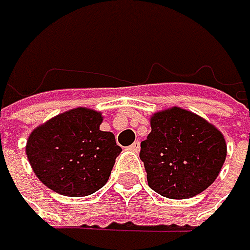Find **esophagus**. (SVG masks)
Wrapping results in <instances>:
<instances>
[{
    "label": "esophagus",
    "mask_w": 250,
    "mask_h": 250,
    "mask_svg": "<svg viewBox=\"0 0 250 250\" xmlns=\"http://www.w3.org/2000/svg\"><path fill=\"white\" fill-rule=\"evenodd\" d=\"M129 150L134 151V153H138V151H140V143L135 141L134 144H131V146H129Z\"/></svg>",
    "instance_id": "1"
}]
</instances>
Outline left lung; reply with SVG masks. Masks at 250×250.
I'll list each match as a JSON object with an SVG mask.
<instances>
[{
  "label": "left lung",
  "mask_w": 250,
  "mask_h": 250,
  "mask_svg": "<svg viewBox=\"0 0 250 250\" xmlns=\"http://www.w3.org/2000/svg\"><path fill=\"white\" fill-rule=\"evenodd\" d=\"M150 126L151 132L141 141L140 159L156 193L168 199H188L220 175L227 144L215 125L174 106L153 113Z\"/></svg>",
  "instance_id": "8db88e82"
}]
</instances>
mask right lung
Here are the masks:
<instances>
[{
  "label": "right lung",
  "mask_w": 250,
  "mask_h": 250,
  "mask_svg": "<svg viewBox=\"0 0 250 250\" xmlns=\"http://www.w3.org/2000/svg\"><path fill=\"white\" fill-rule=\"evenodd\" d=\"M102 122V112L75 107L38 125L26 141L27 161L38 180L69 197L100 190L122 151L115 135L100 129Z\"/></svg>",
  "instance_id": "add662e5"
}]
</instances>
